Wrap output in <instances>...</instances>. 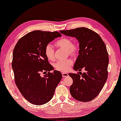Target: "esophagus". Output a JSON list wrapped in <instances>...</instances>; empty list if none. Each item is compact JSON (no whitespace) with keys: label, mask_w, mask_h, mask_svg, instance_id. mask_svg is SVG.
Returning a JSON list of instances; mask_svg holds the SVG:
<instances>
[{"label":"esophagus","mask_w":121,"mask_h":121,"mask_svg":"<svg viewBox=\"0 0 121 121\" xmlns=\"http://www.w3.org/2000/svg\"><path fill=\"white\" fill-rule=\"evenodd\" d=\"M62 77H67L68 76V74L66 73H62Z\"/></svg>","instance_id":"34e87169"}]
</instances>
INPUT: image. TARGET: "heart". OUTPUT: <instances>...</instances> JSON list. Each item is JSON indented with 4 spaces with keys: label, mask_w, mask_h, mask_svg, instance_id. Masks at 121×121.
Wrapping results in <instances>:
<instances>
[{
    "label": "heart",
    "mask_w": 121,
    "mask_h": 121,
    "mask_svg": "<svg viewBox=\"0 0 121 121\" xmlns=\"http://www.w3.org/2000/svg\"><path fill=\"white\" fill-rule=\"evenodd\" d=\"M56 45L57 47L66 50L67 53L71 56H75L79 50L77 44L72 42L71 40L67 37H63L58 40L56 42ZM45 54L49 60H53L54 59V50L51 44H48L45 47ZM72 64L73 61L69 59L57 61L55 65V67L60 71L66 72Z\"/></svg>",
    "instance_id": "b5f03b06"
}]
</instances>
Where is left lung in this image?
I'll list each match as a JSON object with an SVG mask.
<instances>
[{"label":"left lung","instance_id":"8db88e82","mask_svg":"<svg viewBox=\"0 0 121 121\" xmlns=\"http://www.w3.org/2000/svg\"><path fill=\"white\" fill-rule=\"evenodd\" d=\"M60 32L78 40L79 55L73 68L86 70L80 74H68L73 80L69 89L71 95L80 101H91L99 94L108 77L109 57L105 44L98 34L86 27Z\"/></svg>","mask_w":121,"mask_h":121}]
</instances>
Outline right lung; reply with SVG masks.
Segmentation results:
<instances>
[{
  "label": "right lung",
  "mask_w": 121,
  "mask_h": 121,
  "mask_svg": "<svg viewBox=\"0 0 121 121\" xmlns=\"http://www.w3.org/2000/svg\"><path fill=\"white\" fill-rule=\"evenodd\" d=\"M57 31L34 30L19 39L13 52L12 66L15 83L21 93L32 104L40 105L49 102L62 78V74L48 61L45 54L46 45L61 37ZM48 72L43 77L40 74Z\"/></svg>",
  "instance_id": "obj_1"
}]
</instances>
